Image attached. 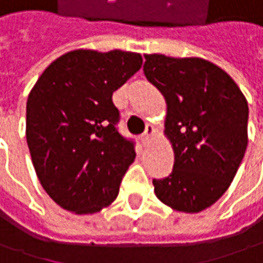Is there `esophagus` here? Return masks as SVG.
<instances>
[{
    "label": "esophagus",
    "mask_w": 263,
    "mask_h": 263,
    "mask_svg": "<svg viewBox=\"0 0 263 263\" xmlns=\"http://www.w3.org/2000/svg\"><path fill=\"white\" fill-rule=\"evenodd\" d=\"M154 131H155V129H154V126H152V125H147V126H146V131L143 132V135H141V141H143L144 144H146V143H147V140L154 135Z\"/></svg>",
    "instance_id": "34e87169"
}]
</instances>
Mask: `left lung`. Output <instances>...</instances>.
<instances>
[{
	"instance_id": "1",
	"label": "left lung",
	"mask_w": 263,
	"mask_h": 263,
	"mask_svg": "<svg viewBox=\"0 0 263 263\" xmlns=\"http://www.w3.org/2000/svg\"><path fill=\"white\" fill-rule=\"evenodd\" d=\"M144 75L167 102L173 170L154 179L156 197L180 212H200L229 188L247 149L249 105L235 81L203 59L144 55Z\"/></svg>"
}]
</instances>
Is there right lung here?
Instances as JSON below:
<instances>
[{
  "label": "right lung",
  "instance_id": "1",
  "mask_svg": "<svg viewBox=\"0 0 263 263\" xmlns=\"http://www.w3.org/2000/svg\"><path fill=\"white\" fill-rule=\"evenodd\" d=\"M140 54L78 49L52 61L27 101V143L49 197L75 214L114 202L135 143L123 137L112 93L140 70Z\"/></svg>",
  "mask_w": 263,
  "mask_h": 263
}]
</instances>
